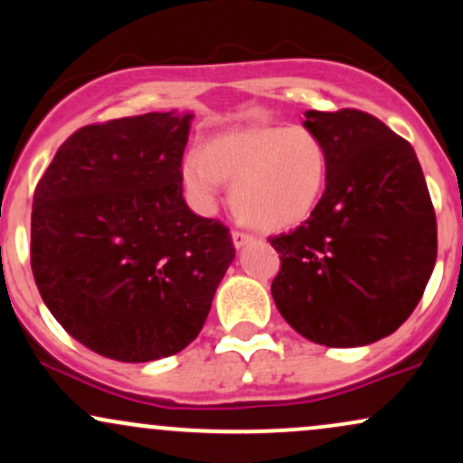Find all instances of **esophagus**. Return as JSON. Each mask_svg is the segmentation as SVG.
Segmentation results:
<instances>
[{"label": "esophagus", "instance_id": "34e87169", "mask_svg": "<svg viewBox=\"0 0 463 463\" xmlns=\"http://www.w3.org/2000/svg\"><path fill=\"white\" fill-rule=\"evenodd\" d=\"M252 241H254V237H252V235H248V232H241V231H235V232H232V243H235V248H237V250L246 248L248 243H252Z\"/></svg>", "mask_w": 463, "mask_h": 463}]
</instances>
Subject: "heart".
Masks as SVG:
<instances>
[{
	"instance_id": "obj_1",
	"label": "heart",
	"mask_w": 463,
	"mask_h": 463,
	"mask_svg": "<svg viewBox=\"0 0 463 463\" xmlns=\"http://www.w3.org/2000/svg\"><path fill=\"white\" fill-rule=\"evenodd\" d=\"M222 180L232 183L239 220L265 232L289 231L309 220L328 180V150L302 126H243L211 137L202 154L183 163V183L209 211Z\"/></svg>"
}]
</instances>
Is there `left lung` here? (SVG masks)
<instances>
[{"mask_svg": "<svg viewBox=\"0 0 463 463\" xmlns=\"http://www.w3.org/2000/svg\"><path fill=\"white\" fill-rule=\"evenodd\" d=\"M328 150L309 220L269 237L280 254L272 298L294 331L328 348L383 339L411 316L438 257V224L416 152L354 109L307 110Z\"/></svg>", "mask_w": 463, "mask_h": 463, "instance_id": "1", "label": "left lung"}]
</instances>
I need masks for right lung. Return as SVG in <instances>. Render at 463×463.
<instances>
[{"label":"right lung","mask_w":463,"mask_h":463,"mask_svg":"<svg viewBox=\"0 0 463 463\" xmlns=\"http://www.w3.org/2000/svg\"><path fill=\"white\" fill-rule=\"evenodd\" d=\"M194 113L84 126L32 200L30 263L45 307L102 357L143 364L187 348L235 259L228 228L183 198Z\"/></svg>","instance_id":"obj_1"}]
</instances>
